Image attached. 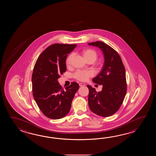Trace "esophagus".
<instances>
[{"label": "esophagus", "instance_id": "esophagus-1", "mask_svg": "<svg viewBox=\"0 0 156 156\" xmlns=\"http://www.w3.org/2000/svg\"><path fill=\"white\" fill-rule=\"evenodd\" d=\"M85 85L83 83H79V86H81V87H83V86H84Z\"/></svg>", "mask_w": 156, "mask_h": 156}]
</instances>
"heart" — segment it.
<instances>
[{"instance_id":"b5f03b06","label":"heart","mask_w":156,"mask_h":156,"mask_svg":"<svg viewBox=\"0 0 156 156\" xmlns=\"http://www.w3.org/2000/svg\"><path fill=\"white\" fill-rule=\"evenodd\" d=\"M82 55L83 58L86 60H92L94 61L97 58V53L95 51L91 49L83 50L82 52ZM73 55H70L67 57L66 60V65L68 67H70L72 65V62L73 60ZM93 75V73L91 71H78L75 73L74 76L76 79L80 81H86L90 77L92 76Z\"/></svg>"}]
</instances>
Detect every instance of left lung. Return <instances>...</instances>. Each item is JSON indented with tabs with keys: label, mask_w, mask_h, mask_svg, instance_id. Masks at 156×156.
I'll list each match as a JSON object with an SVG mask.
<instances>
[{
	"label": "left lung",
	"mask_w": 156,
	"mask_h": 156,
	"mask_svg": "<svg viewBox=\"0 0 156 156\" xmlns=\"http://www.w3.org/2000/svg\"><path fill=\"white\" fill-rule=\"evenodd\" d=\"M88 45L99 48L104 55L101 70L93 81L102 85L99 93L95 88L87 85L89 90L88 104L93 113L99 116L112 115L119 109L126 95V70L119 55L106 43L96 41Z\"/></svg>",
	"instance_id": "left-lung-1"
}]
</instances>
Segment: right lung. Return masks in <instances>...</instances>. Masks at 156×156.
<instances>
[{
    "instance_id": "right-lung-1",
    "label": "right lung",
    "mask_w": 156,
    "mask_h": 156,
    "mask_svg": "<svg viewBox=\"0 0 156 156\" xmlns=\"http://www.w3.org/2000/svg\"><path fill=\"white\" fill-rule=\"evenodd\" d=\"M76 44L55 43L38 57L33 69L32 83L34 99L41 112L52 119H58L70 112L75 93L79 89L75 82L62 88L58 81L66 71V60Z\"/></svg>"
}]
</instances>
